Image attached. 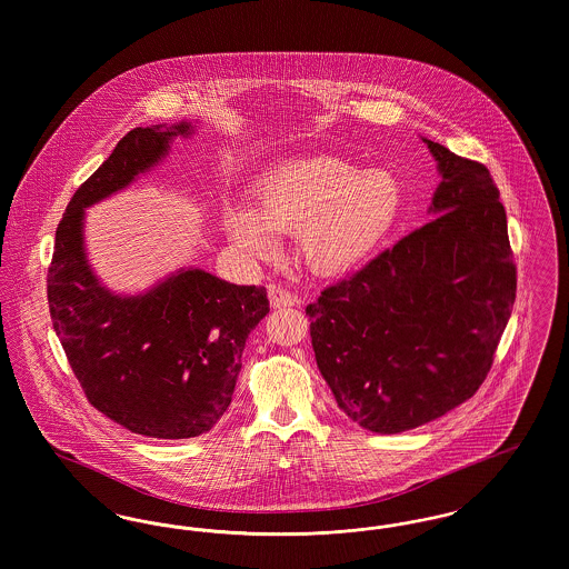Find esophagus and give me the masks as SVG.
<instances>
[{
    "label": "esophagus",
    "mask_w": 569,
    "mask_h": 569,
    "mask_svg": "<svg viewBox=\"0 0 569 569\" xmlns=\"http://www.w3.org/2000/svg\"><path fill=\"white\" fill-rule=\"evenodd\" d=\"M269 300H271L272 309H283V307H295L298 298L290 295L288 290L279 288V286H269Z\"/></svg>",
    "instance_id": "1"
}]
</instances>
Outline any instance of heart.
Returning <instances> with one entry per match:
<instances>
[{
  "label": "heart",
  "instance_id": "obj_1",
  "mask_svg": "<svg viewBox=\"0 0 569 569\" xmlns=\"http://www.w3.org/2000/svg\"><path fill=\"white\" fill-rule=\"evenodd\" d=\"M256 202H234L226 213L232 243L253 260L279 247L277 232L298 230L305 264L320 274H339L360 264L392 228L401 207V186L383 168L326 156H300L274 163L256 183Z\"/></svg>",
  "mask_w": 569,
  "mask_h": 569
}]
</instances>
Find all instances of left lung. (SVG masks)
<instances>
[{
  "label": "left lung",
  "mask_w": 569,
  "mask_h": 569,
  "mask_svg": "<svg viewBox=\"0 0 569 569\" xmlns=\"http://www.w3.org/2000/svg\"><path fill=\"white\" fill-rule=\"evenodd\" d=\"M433 219L307 307L318 369L358 427L403 433L465 403L512 316L506 209L482 163L422 138Z\"/></svg>",
  "instance_id": "8db88e82"
}]
</instances>
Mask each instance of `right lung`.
<instances>
[{"label": "right lung", "instance_id": "add662e5", "mask_svg": "<svg viewBox=\"0 0 569 569\" xmlns=\"http://www.w3.org/2000/svg\"><path fill=\"white\" fill-rule=\"evenodd\" d=\"M196 123L134 128L117 142L61 217L47 279L54 332L89 403L158 439L207 433L228 411L244 341L269 313L267 288L181 267L144 292H112L87 258L84 211L160 166Z\"/></svg>", "mask_w": 569, "mask_h": 569}]
</instances>
